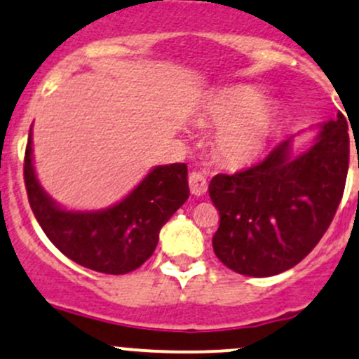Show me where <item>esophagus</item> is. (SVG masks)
Segmentation results:
<instances>
[{"mask_svg": "<svg viewBox=\"0 0 359 359\" xmlns=\"http://www.w3.org/2000/svg\"><path fill=\"white\" fill-rule=\"evenodd\" d=\"M188 184H190L191 194L197 195V197H202L207 191V180L202 172H190V176H188Z\"/></svg>", "mask_w": 359, "mask_h": 359, "instance_id": "esophagus-1", "label": "esophagus"}]
</instances>
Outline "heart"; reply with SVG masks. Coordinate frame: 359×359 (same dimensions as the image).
<instances>
[{
    "label": "heart",
    "mask_w": 359,
    "mask_h": 359,
    "mask_svg": "<svg viewBox=\"0 0 359 359\" xmlns=\"http://www.w3.org/2000/svg\"><path fill=\"white\" fill-rule=\"evenodd\" d=\"M205 114L216 124H224L216 136V149L228 164H252L264 154L275 117L257 91H224L207 105Z\"/></svg>",
    "instance_id": "1"
}]
</instances>
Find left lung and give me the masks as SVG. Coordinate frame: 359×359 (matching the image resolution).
Wrapping results in <instances>:
<instances>
[{
  "label": "left lung",
  "instance_id": "8db88e82",
  "mask_svg": "<svg viewBox=\"0 0 359 359\" xmlns=\"http://www.w3.org/2000/svg\"><path fill=\"white\" fill-rule=\"evenodd\" d=\"M292 140L245 171L210 180V201L219 210L214 254L240 275L261 278L294 268L315 249L341 204L349 168L344 116L321 124L304 154H292Z\"/></svg>",
  "mask_w": 359,
  "mask_h": 359
}]
</instances>
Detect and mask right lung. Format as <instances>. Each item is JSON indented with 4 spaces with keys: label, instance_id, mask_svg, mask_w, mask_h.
Returning <instances> with one entry per match:
<instances>
[{
    "label": "right lung",
    "instance_id": "right-lung-1",
    "mask_svg": "<svg viewBox=\"0 0 359 359\" xmlns=\"http://www.w3.org/2000/svg\"><path fill=\"white\" fill-rule=\"evenodd\" d=\"M24 181L32 212L50 242L69 259L105 275H126L149 259L161 228L190 195L187 164L178 162L154 168L128 197L109 209H62L36 178L31 131Z\"/></svg>",
    "mask_w": 359,
    "mask_h": 359
}]
</instances>
